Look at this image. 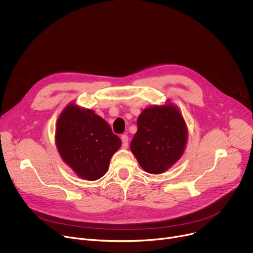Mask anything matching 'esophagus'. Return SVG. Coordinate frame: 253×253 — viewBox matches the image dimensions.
I'll use <instances>...</instances> for the list:
<instances>
[{"mask_svg":"<svg viewBox=\"0 0 253 253\" xmlns=\"http://www.w3.org/2000/svg\"><path fill=\"white\" fill-rule=\"evenodd\" d=\"M121 140H122V147L126 149L128 147V142H129L128 136L127 135H122L121 136Z\"/></svg>","mask_w":253,"mask_h":253,"instance_id":"1","label":"esophagus"}]
</instances>
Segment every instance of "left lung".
<instances>
[{
    "instance_id": "1",
    "label": "left lung",
    "mask_w": 253,
    "mask_h": 253,
    "mask_svg": "<svg viewBox=\"0 0 253 253\" xmlns=\"http://www.w3.org/2000/svg\"><path fill=\"white\" fill-rule=\"evenodd\" d=\"M186 140V124L177 108L153 106L139 115L130 148L144 170L160 174L182 156Z\"/></svg>"
}]
</instances>
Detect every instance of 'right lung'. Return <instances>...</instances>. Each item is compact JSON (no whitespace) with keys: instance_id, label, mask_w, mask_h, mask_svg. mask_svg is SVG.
I'll use <instances>...</instances> for the list:
<instances>
[{"instance_id":"add662e5","label":"right lung","mask_w":253,"mask_h":253,"mask_svg":"<svg viewBox=\"0 0 253 253\" xmlns=\"http://www.w3.org/2000/svg\"><path fill=\"white\" fill-rule=\"evenodd\" d=\"M56 144L62 159L76 174L93 181L107 172L122 143L94 111L71 104L58 119Z\"/></svg>"}]
</instances>
